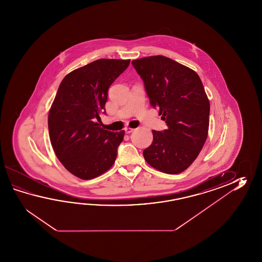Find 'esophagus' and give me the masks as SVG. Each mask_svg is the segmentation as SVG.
<instances>
[{"label": "esophagus", "mask_w": 262, "mask_h": 262, "mask_svg": "<svg viewBox=\"0 0 262 262\" xmlns=\"http://www.w3.org/2000/svg\"><path fill=\"white\" fill-rule=\"evenodd\" d=\"M124 130H125V133L129 134V133H132V132H133L134 130H135V129L131 128V127H125V129H124Z\"/></svg>", "instance_id": "obj_1"}]
</instances>
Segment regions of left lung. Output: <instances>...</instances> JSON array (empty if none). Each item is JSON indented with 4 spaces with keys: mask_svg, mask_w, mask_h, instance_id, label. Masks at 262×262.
Listing matches in <instances>:
<instances>
[{
    "mask_svg": "<svg viewBox=\"0 0 262 262\" xmlns=\"http://www.w3.org/2000/svg\"><path fill=\"white\" fill-rule=\"evenodd\" d=\"M144 82L150 106L167 123L152 130L151 144L143 150L146 162L167 174L183 172L195 161L206 141L210 102L199 75L165 56L132 61Z\"/></svg>",
    "mask_w": 262,
    "mask_h": 262,
    "instance_id": "left-lung-1",
    "label": "left lung"
}]
</instances>
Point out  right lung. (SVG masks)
Here are the masks:
<instances>
[{"mask_svg": "<svg viewBox=\"0 0 262 262\" xmlns=\"http://www.w3.org/2000/svg\"><path fill=\"white\" fill-rule=\"evenodd\" d=\"M130 60L99 59L61 80L49 113L50 141L69 172L82 180L98 177L114 164L124 131L100 127L107 90Z\"/></svg>", "mask_w": 262, "mask_h": 262, "instance_id": "add662e5", "label": "right lung"}]
</instances>
